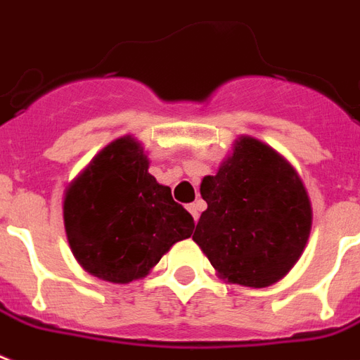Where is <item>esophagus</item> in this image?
I'll return each mask as SVG.
<instances>
[{
  "label": "esophagus",
  "instance_id": "1",
  "mask_svg": "<svg viewBox=\"0 0 360 360\" xmlns=\"http://www.w3.org/2000/svg\"><path fill=\"white\" fill-rule=\"evenodd\" d=\"M205 207V204L202 202V200H196V202H192V204H188V211H191V215L194 217V221H198L200 213H202V210Z\"/></svg>",
  "mask_w": 360,
  "mask_h": 360
}]
</instances>
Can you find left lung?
Wrapping results in <instances>:
<instances>
[{"label": "left lung", "mask_w": 360, "mask_h": 360, "mask_svg": "<svg viewBox=\"0 0 360 360\" xmlns=\"http://www.w3.org/2000/svg\"><path fill=\"white\" fill-rule=\"evenodd\" d=\"M200 194L196 241L219 278L270 287L300 259L311 230V204L296 169L266 143L241 136Z\"/></svg>", "instance_id": "8db88e82"}]
</instances>
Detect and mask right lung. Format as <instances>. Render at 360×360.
<instances>
[{
    "label": "right lung",
    "instance_id": "add662e5",
    "mask_svg": "<svg viewBox=\"0 0 360 360\" xmlns=\"http://www.w3.org/2000/svg\"><path fill=\"white\" fill-rule=\"evenodd\" d=\"M71 253L84 270L111 283L145 278L162 255L191 238L194 219L149 174L131 136L115 139L71 181L64 196Z\"/></svg>",
    "mask_w": 360,
    "mask_h": 360
}]
</instances>
